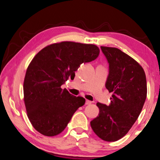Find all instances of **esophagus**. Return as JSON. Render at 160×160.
<instances>
[{
    "mask_svg": "<svg viewBox=\"0 0 160 160\" xmlns=\"http://www.w3.org/2000/svg\"><path fill=\"white\" fill-rule=\"evenodd\" d=\"M86 105H91L92 104V102L89 101V100H86V102H85Z\"/></svg>",
    "mask_w": 160,
    "mask_h": 160,
    "instance_id": "1",
    "label": "esophagus"
}]
</instances>
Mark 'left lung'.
Segmentation results:
<instances>
[{
    "mask_svg": "<svg viewBox=\"0 0 160 160\" xmlns=\"http://www.w3.org/2000/svg\"><path fill=\"white\" fill-rule=\"evenodd\" d=\"M109 63L105 87L112 92L108 106L99 102L98 116L90 122L101 139L116 142L126 135L139 116L147 98L144 71L128 55L115 48L101 46Z\"/></svg>",
    "mask_w": 160,
    "mask_h": 160,
    "instance_id": "left-lung-1",
    "label": "left lung"
}]
</instances>
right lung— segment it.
Returning <instances> with one entry per match:
<instances>
[{
    "label": "right lung",
    "instance_id": "right-lung-1",
    "mask_svg": "<svg viewBox=\"0 0 160 160\" xmlns=\"http://www.w3.org/2000/svg\"><path fill=\"white\" fill-rule=\"evenodd\" d=\"M97 46L61 42L44 48L27 69L24 81V100L32 126L46 136L61 133L85 99L71 94L63 84L74 78L81 64L95 60Z\"/></svg>",
    "mask_w": 160,
    "mask_h": 160
}]
</instances>
